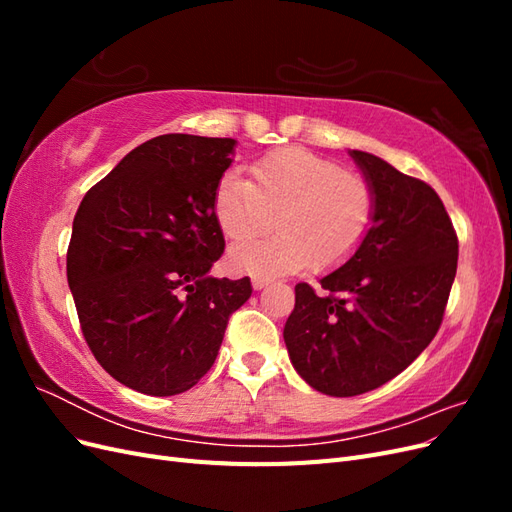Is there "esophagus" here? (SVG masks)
I'll return each mask as SVG.
<instances>
[{
	"label": "esophagus",
	"mask_w": 512,
	"mask_h": 512,
	"mask_svg": "<svg viewBox=\"0 0 512 512\" xmlns=\"http://www.w3.org/2000/svg\"><path fill=\"white\" fill-rule=\"evenodd\" d=\"M269 284H271L269 277H262V275H254V277H252V286H254V290H262V288L269 286Z\"/></svg>",
	"instance_id": "1"
}]
</instances>
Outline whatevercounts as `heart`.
Returning <instances> with one entry per match:
<instances>
[{"label":"heart","instance_id":"heart-1","mask_svg":"<svg viewBox=\"0 0 512 512\" xmlns=\"http://www.w3.org/2000/svg\"><path fill=\"white\" fill-rule=\"evenodd\" d=\"M252 181L226 173L213 192L224 237L241 243L277 224V235L239 245L230 265L252 275L335 269L359 250L374 222L369 181L303 147L267 153L250 166Z\"/></svg>","mask_w":512,"mask_h":512}]
</instances>
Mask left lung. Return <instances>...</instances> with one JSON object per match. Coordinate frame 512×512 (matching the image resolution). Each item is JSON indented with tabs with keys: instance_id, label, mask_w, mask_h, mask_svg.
<instances>
[{
	"instance_id": "1",
	"label": "left lung",
	"mask_w": 512,
	"mask_h": 512,
	"mask_svg": "<svg viewBox=\"0 0 512 512\" xmlns=\"http://www.w3.org/2000/svg\"><path fill=\"white\" fill-rule=\"evenodd\" d=\"M376 194L374 222L324 292L294 286L284 342L312 389L331 397L374 391L436 337L455 282L459 241L436 190L352 149Z\"/></svg>"
}]
</instances>
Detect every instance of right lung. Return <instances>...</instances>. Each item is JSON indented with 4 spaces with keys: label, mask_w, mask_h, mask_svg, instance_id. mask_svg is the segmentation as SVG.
I'll return each instance as SVG.
<instances>
[{
    "label": "right lung",
    "mask_w": 512,
    "mask_h": 512,
    "mask_svg": "<svg viewBox=\"0 0 512 512\" xmlns=\"http://www.w3.org/2000/svg\"><path fill=\"white\" fill-rule=\"evenodd\" d=\"M235 138L164 134L130 151L74 215L68 284L96 361L130 389L168 397L203 378L250 277L218 280L213 192Z\"/></svg>",
    "instance_id": "1"
}]
</instances>
